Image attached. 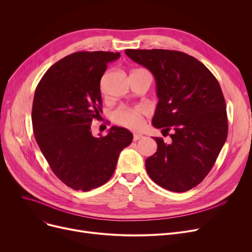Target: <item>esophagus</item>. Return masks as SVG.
<instances>
[{"instance_id":"1","label":"esophagus","mask_w":252,"mask_h":252,"mask_svg":"<svg viewBox=\"0 0 252 252\" xmlns=\"http://www.w3.org/2000/svg\"><path fill=\"white\" fill-rule=\"evenodd\" d=\"M142 138H143L142 134H134V141H138V140H140Z\"/></svg>"}]
</instances>
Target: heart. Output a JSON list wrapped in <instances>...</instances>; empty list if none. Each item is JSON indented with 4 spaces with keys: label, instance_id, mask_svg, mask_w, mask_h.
<instances>
[{
    "label": "heart",
    "instance_id": "1",
    "mask_svg": "<svg viewBox=\"0 0 252 252\" xmlns=\"http://www.w3.org/2000/svg\"><path fill=\"white\" fill-rule=\"evenodd\" d=\"M146 113L143 107H126L122 106L112 113L113 121L129 129H140L144 126V115Z\"/></svg>",
    "mask_w": 252,
    "mask_h": 252
}]
</instances>
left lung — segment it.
I'll list each match as a JSON object with an SVG mask.
<instances>
[{"label":"left lung","instance_id":"left-lung-1","mask_svg":"<svg viewBox=\"0 0 252 252\" xmlns=\"http://www.w3.org/2000/svg\"><path fill=\"white\" fill-rule=\"evenodd\" d=\"M154 75L158 104L153 126L171 131V143L154 138L146 159L149 177L173 192L188 191L208 175L228 136L227 106L215 75L199 60L179 51L126 50Z\"/></svg>","mask_w":252,"mask_h":252}]
</instances>
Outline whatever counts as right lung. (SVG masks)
Returning <instances> with one entry per match:
<instances>
[{
    "instance_id": "1",
    "label": "right lung",
    "mask_w": 252,
    "mask_h": 252,
    "mask_svg": "<svg viewBox=\"0 0 252 252\" xmlns=\"http://www.w3.org/2000/svg\"><path fill=\"white\" fill-rule=\"evenodd\" d=\"M119 57L113 52H75L52 65L35 89V141L53 173L74 190L104 185L114 173L119 153L133 141V134L121 126L100 138L91 131L101 111V77Z\"/></svg>"
}]
</instances>
